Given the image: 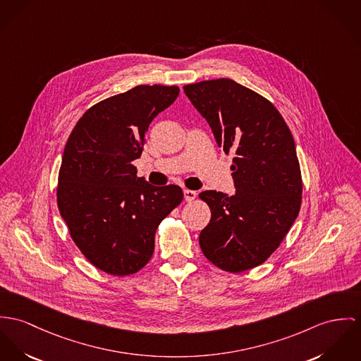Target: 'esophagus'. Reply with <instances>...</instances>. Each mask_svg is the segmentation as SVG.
Here are the masks:
<instances>
[{
  "label": "esophagus",
  "mask_w": 361,
  "mask_h": 361,
  "mask_svg": "<svg viewBox=\"0 0 361 361\" xmlns=\"http://www.w3.org/2000/svg\"><path fill=\"white\" fill-rule=\"evenodd\" d=\"M184 197L187 202H192L196 197V192L191 191V190H184Z\"/></svg>",
  "instance_id": "esophagus-1"
}]
</instances>
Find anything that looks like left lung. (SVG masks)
Here are the masks:
<instances>
[{"label":"left lung","instance_id":"8db88e82","mask_svg":"<svg viewBox=\"0 0 361 361\" xmlns=\"http://www.w3.org/2000/svg\"><path fill=\"white\" fill-rule=\"evenodd\" d=\"M187 97L210 125L217 145L235 155L236 192L203 191L212 219L199 235L204 257L239 274L265 262L295 221L302 177L293 135L264 96L229 78L190 83Z\"/></svg>","mask_w":361,"mask_h":361}]
</instances>
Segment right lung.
I'll list each match as a JSON object with an SVG mask.
<instances>
[{
	"label": "right lung",
	"instance_id": "1",
	"mask_svg": "<svg viewBox=\"0 0 361 361\" xmlns=\"http://www.w3.org/2000/svg\"><path fill=\"white\" fill-rule=\"evenodd\" d=\"M178 86L139 85L86 110L64 147L57 207L85 258L112 276L139 272L154 254L155 232L183 202V190L137 177L147 130L174 103Z\"/></svg>",
	"mask_w": 361,
	"mask_h": 361
}]
</instances>
